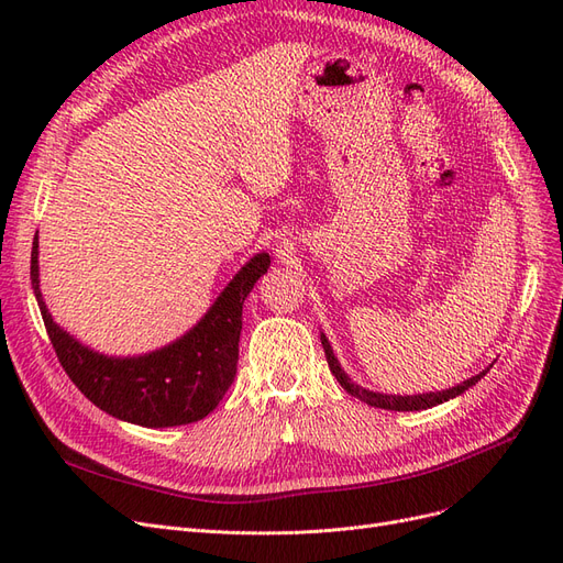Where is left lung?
Returning a JSON list of instances; mask_svg holds the SVG:
<instances>
[{"label": "left lung", "mask_w": 563, "mask_h": 563, "mask_svg": "<svg viewBox=\"0 0 563 563\" xmlns=\"http://www.w3.org/2000/svg\"><path fill=\"white\" fill-rule=\"evenodd\" d=\"M321 345H323V352H327V362H329V368H331V373L335 376V380L343 385L352 397H356L360 401H364V404H368V406H376V408H385V411H424V408H432V406H437V404H444V401H449V399H455V397H460L463 395L465 389H470L472 385H476L479 383L486 373H488V368L493 366H488V368H484L482 373H476V376H472V378H467V380H463L460 385H455V387H449V389H441V391H422V395H383V391H373V389H366V387H362V385H356V383H352V378L347 376V373L340 368V362H338V356L333 354V347H331V343H329V338L321 333Z\"/></svg>", "instance_id": "1"}]
</instances>
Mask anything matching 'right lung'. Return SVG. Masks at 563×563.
Segmentation results:
<instances>
[{
  "label": "right lung",
  "instance_id": "add662e5",
  "mask_svg": "<svg viewBox=\"0 0 563 563\" xmlns=\"http://www.w3.org/2000/svg\"><path fill=\"white\" fill-rule=\"evenodd\" d=\"M40 240L32 242L30 279L46 333L70 380L100 411L141 428H176L207 418L225 397L240 360L242 308L267 267L255 253L195 327L155 352L108 356L81 345L51 317L40 291Z\"/></svg>",
  "mask_w": 563,
  "mask_h": 563
}]
</instances>
